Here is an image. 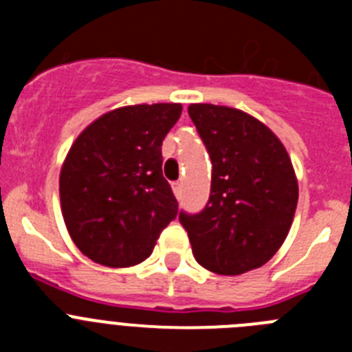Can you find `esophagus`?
<instances>
[{"label":"esophagus","mask_w":352,"mask_h":352,"mask_svg":"<svg viewBox=\"0 0 352 352\" xmlns=\"http://www.w3.org/2000/svg\"><path fill=\"white\" fill-rule=\"evenodd\" d=\"M173 190H174V195H176V197H179L183 192V182L173 183Z\"/></svg>","instance_id":"obj_1"}]
</instances>
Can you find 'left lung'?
I'll return each instance as SVG.
<instances>
[{
  "label": "left lung",
  "mask_w": 352,
  "mask_h": 352,
  "mask_svg": "<svg viewBox=\"0 0 352 352\" xmlns=\"http://www.w3.org/2000/svg\"><path fill=\"white\" fill-rule=\"evenodd\" d=\"M211 158V190L199 213L179 211L194 257L219 275L261 268L282 247L298 204L291 158L275 133L232 107L192 104Z\"/></svg>",
  "instance_id": "8db88e82"
}]
</instances>
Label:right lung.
<instances>
[{"mask_svg": "<svg viewBox=\"0 0 352 352\" xmlns=\"http://www.w3.org/2000/svg\"><path fill=\"white\" fill-rule=\"evenodd\" d=\"M179 104L129 105L93 121L60 174L61 213L84 256L111 268L142 263L178 214L162 174V141Z\"/></svg>", "mask_w": 352, "mask_h": 352, "instance_id": "add662e5", "label": "right lung"}]
</instances>
